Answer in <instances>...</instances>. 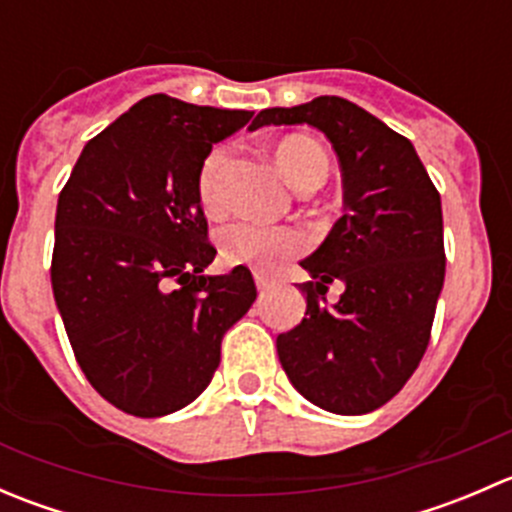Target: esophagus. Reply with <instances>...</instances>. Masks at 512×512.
I'll list each match as a JSON object with an SVG mask.
<instances>
[{
    "label": "esophagus",
    "instance_id": "1",
    "mask_svg": "<svg viewBox=\"0 0 512 512\" xmlns=\"http://www.w3.org/2000/svg\"><path fill=\"white\" fill-rule=\"evenodd\" d=\"M255 285H257V289H260V294H265L267 289H270V280H267L262 272H255Z\"/></svg>",
    "mask_w": 512,
    "mask_h": 512
}]
</instances>
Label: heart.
I'll return each instance as SVG.
<instances>
[{
    "instance_id": "obj_1",
    "label": "heart",
    "mask_w": 512,
    "mask_h": 512,
    "mask_svg": "<svg viewBox=\"0 0 512 512\" xmlns=\"http://www.w3.org/2000/svg\"><path fill=\"white\" fill-rule=\"evenodd\" d=\"M275 160L285 178L294 188H309V185H322L329 175V158L312 138L289 136L277 143ZM227 165L225 148H215L205 158L198 178L200 203L205 210H218L223 203V170ZM220 255L230 265H255L272 267L282 257L294 255L302 247V237L297 230L282 225H260L252 220H232L218 230Z\"/></svg>"
}]
</instances>
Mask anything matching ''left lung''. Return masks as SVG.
<instances>
[{"label":"left lung","mask_w":512,"mask_h":512,"mask_svg":"<svg viewBox=\"0 0 512 512\" xmlns=\"http://www.w3.org/2000/svg\"><path fill=\"white\" fill-rule=\"evenodd\" d=\"M307 123L342 165L344 210L302 262L304 319L277 337L294 389L332 414L359 416L394 399L431 339L446 277L441 195L409 138L339 96L265 108L250 128ZM345 287L327 305L328 285Z\"/></svg>","instance_id":"1"}]
</instances>
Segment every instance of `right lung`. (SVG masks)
Listing matches in <instances>:
<instances>
[{"label": "right lung", "instance_id": "right-lung-1", "mask_svg": "<svg viewBox=\"0 0 512 512\" xmlns=\"http://www.w3.org/2000/svg\"><path fill=\"white\" fill-rule=\"evenodd\" d=\"M252 111L153 94L91 138L56 205L51 287L71 349L116 409L156 418L198 399L225 332L257 297L215 260L198 178Z\"/></svg>", "mask_w": 512, "mask_h": 512}]
</instances>
